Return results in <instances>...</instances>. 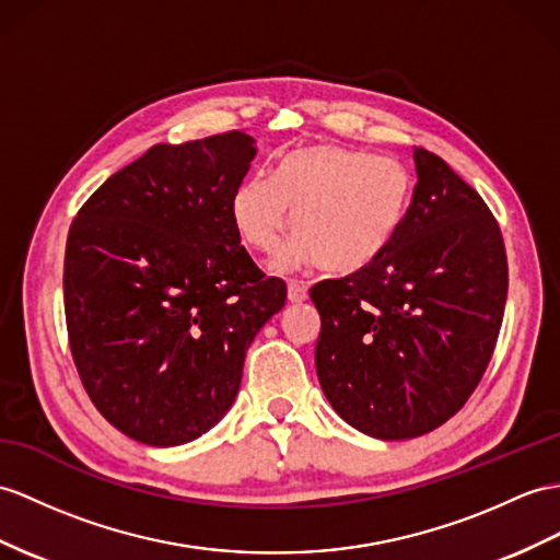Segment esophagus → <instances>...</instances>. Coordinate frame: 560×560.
<instances>
[{
	"mask_svg": "<svg viewBox=\"0 0 560 560\" xmlns=\"http://www.w3.org/2000/svg\"><path fill=\"white\" fill-rule=\"evenodd\" d=\"M288 299L292 304H302V302H306L308 299V288L304 282H299V280H290L288 282Z\"/></svg>",
	"mask_w": 560,
	"mask_h": 560,
	"instance_id": "obj_1",
	"label": "esophagus"
}]
</instances>
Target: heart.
<instances>
[{
  "instance_id": "b5f03b06",
  "label": "heart",
  "mask_w": 560,
  "mask_h": 560,
  "mask_svg": "<svg viewBox=\"0 0 560 560\" xmlns=\"http://www.w3.org/2000/svg\"><path fill=\"white\" fill-rule=\"evenodd\" d=\"M411 197V175L394 156L337 144L299 147L278 163L276 177L254 173L237 185L230 213L242 242L272 254L280 268L316 258L330 272L365 268L399 233Z\"/></svg>"
}]
</instances>
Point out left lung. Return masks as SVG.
<instances>
[{"label":"left lung","instance_id":"left-lung-1","mask_svg":"<svg viewBox=\"0 0 560 560\" xmlns=\"http://www.w3.org/2000/svg\"><path fill=\"white\" fill-rule=\"evenodd\" d=\"M413 199L387 249L311 288L316 371L327 401L377 440H411L456 416L497 347L506 247L485 199L413 147Z\"/></svg>","mask_w":560,"mask_h":560}]
</instances>
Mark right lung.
<instances>
[{"mask_svg": "<svg viewBox=\"0 0 560 560\" xmlns=\"http://www.w3.org/2000/svg\"><path fill=\"white\" fill-rule=\"evenodd\" d=\"M256 156L244 130L154 144L68 230L63 308L80 383L130 440L177 446L233 406L288 284L256 268L230 213Z\"/></svg>", "mask_w": 560, "mask_h": 560, "instance_id": "obj_1", "label": "right lung"}]
</instances>
